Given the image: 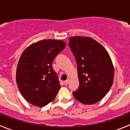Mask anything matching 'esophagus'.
<instances>
[{
	"label": "esophagus",
	"instance_id": "1",
	"mask_svg": "<svg viewBox=\"0 0 130 130\" xmlns=\"http://www.w3.org/2000/svg\"><path fill=\"white\" fill-rule=\"evenodd\" d=\"M69 79L66 80V81H65V82H64V85H67L68 83H69Z\"/></svg>",
	"mask_w": 130,
	"mask_h": 130
}]
</instances>
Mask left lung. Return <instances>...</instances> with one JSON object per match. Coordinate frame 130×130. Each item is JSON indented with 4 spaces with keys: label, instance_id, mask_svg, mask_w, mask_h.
<instances>
[{
    "label": "left lung",
    "instance_id": "8db88e82",
    "mask_svg": "<svg viewBox=\"0 0 130 130\" xmlns=\"http://www.w3.org/2000/svg\"><path fill=\"white\" fill-rule=\"evenodd\" d=\"M69 40L79 82L74 97L86 105L96 103L108 92L113 82L114 69L110 56L100 43L91 38L75 36Z\"/></svg>",
    "mask_w": 130,
    "mask_h": 130
}]
</instances>
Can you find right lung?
I'll return each mask as SVG.
<instances>
[{
	"instance_id": "1",
	"label": "right lung",
	"mask_w": 130,
	"mask_h": 130,
	"mask_svg": "<svg viewBox=\"0 0 130 130\" xmlns=\"http://www.w3.org/2000/svg\"><path fill=\"white\" fill-rule=\"evenodd\" d=\"M65 47L62 40H44L23 52L16 79L22 95L32 105L43 107L55 99L61 86L52 64Z\"/></svg>"
}]
</instances>
